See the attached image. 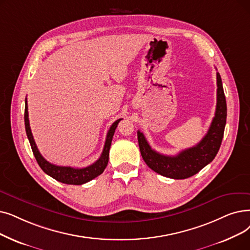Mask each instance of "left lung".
<instances>
[{"mask_svg":"<svg viewBox=\"0 0 250 250\" xmlns=\"http://www.w3.org/2000/svg\"><path fill=\"white\" fill-rule=\"evenodd\" d=\"M216 108L210 126L200 142L191 148L181 151L175 156L160 154L151 148L143 133L138 131V142L141 155L146 165L159 175L182 180L196 175L213 160L222 144L227 119V103L222 79L216 72Z\"/></svg>","mask_w":250,"mask_h":250,"instance_id":"8db88e82","label":"left lung"}]
</instances>
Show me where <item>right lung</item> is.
<instances>
[{"instance_id": "obj_1", "label": "right lung", "mask_w": 250, "mask_h": 250, "mask_svg": "<svg viewBox=\"0 0 250 250\" xmlns=\"http://www.w3.org/2000/svg\"><path fill=\"white\" fill-rule=\"evenodd\" d=\"M123 118L117 119L116 122L112 124L110 126L109 131L107 133L105 145L102 151V154L99 157V159L93 165L83 167V168H74L71 167H59L56 165L50 164L44 157L42 156L40 151L36 145V142L31 134V129L29 126V119H28V110H27V101L25 99V109H24V124H25V131L27 138L29 140V143L34 152V155L38 161L39 166L41 168L44 170L47 175L55 179L58 182H61L63 184H67V185H83L84 183H88L91 180L95 179L96 177L100 176L104 171V169L107 167L108 159H109V149L111 146L112 138L115 132V128L118 125V123L122 121Z\"/></svg>"}]
</instances>
